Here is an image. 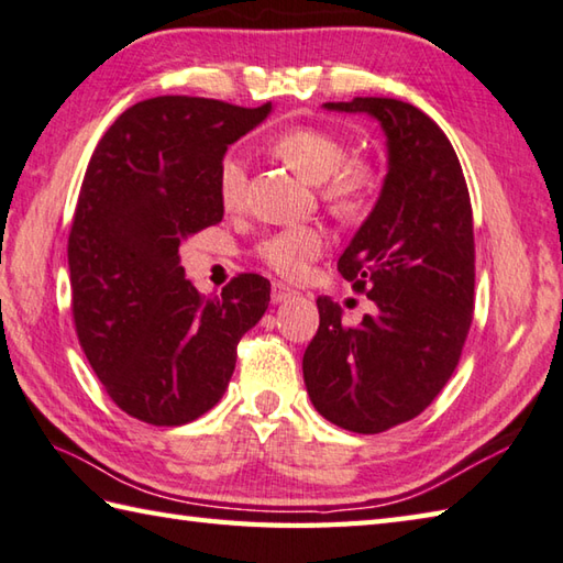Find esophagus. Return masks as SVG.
I'll return each instance as SVG.
<instances>
[{"instance_id":"obj_1","label":"esophagus","mask_w":563,"mask_h":563,"mask_svg":"<svg viewBox=\"0 0 563 563\" xmlns=\"http://www.w3.org/2000/svg\"><path fill=\"white\" fill-rule=\"evenodd\" d=\"M294 294H296V291L289 289V286L282 284V282H274V284H272V303H282V301H286V299H291Z\"/></svg>"}]
</instances>
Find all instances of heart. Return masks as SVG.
Masks as SVG:
<instances>
[{
    "mask_svg": "<svg viewBox=\"0 0 563 563\" xmlns=\"http://www.w3.org/2000/svg\"><path fill=\"white\" fill-rule=\"evenodd\" d=\"M284 164L306 181L321 184V198L333 216L355 222L375 206L379 194V168L369 158H347L341 136L321 126H294L272 144ZM247 162L240 152L222 156L218 166V198L225 210H238L245 200ZM331 245L325 228L316 222L282 228L264 238L254 254L284 279H303L313 262Z\"/></svg>",
    "mask_w": 563,
    "mask_h": 563,
    "instance_id": "heart-1",
    "label": "heart"
}]
</instances>
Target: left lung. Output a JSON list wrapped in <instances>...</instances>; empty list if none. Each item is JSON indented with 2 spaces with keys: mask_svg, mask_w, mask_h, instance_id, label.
<instances>
[{
  "mask_svg": "<svg viewBox=\"0 0 563 563\" xmlns=\"http://www.w3.org/2000/svg\"><path fill=\"white\" fill-rule=\"evenodd\" d=\"M325 108L379 120L389 172L338 260L375 313L345 325L341 306L318 296L321 323L303 353V382L335 427L379 433L419 417L459 365L475 306L473 208L459 156L429 114L395 98Z\"/></svg>",
  "mask_w": 563,
  "mask_h": 563,
  "instance_id": "8db88e82",
  "label": "left lung"
}]
</instances>
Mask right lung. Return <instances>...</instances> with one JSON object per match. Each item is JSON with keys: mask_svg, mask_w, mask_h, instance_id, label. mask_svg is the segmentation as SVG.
Segmentation results:
<instances>
[{"mask_svg": "<svg viewBox=\"0 0 563 563\" xmlns=\"http://www.w3.org/2000/svg\"><path fill=\"white\" fill-rule=\"evenodd\" d=\"M272 112L162 95L117 117L85 172L68 235L70 309L85 357L130 417L181 427L213 409L269 282L238 274L203 296L178 245L222 220L218 166Z\"/></svg>", "mask_w": 563, "mask_h": 563, "instance_id": "obj_1", "label": "right lung"}]
</instances>
